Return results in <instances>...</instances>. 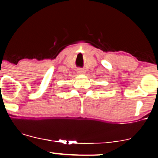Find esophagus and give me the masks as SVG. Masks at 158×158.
Returning a JSON list of instances; mask_svg holds the SVG:
<instances>
[{"instance_id": "1", "label": "esophagus", "mask_w": 158, "mask_h": 158, "mask_svg": "<svg viewBox=\"0 0 158 158\" xmlns=\"http://www.w3.org/2000/svg\"><path fill=\"white\" fill-rule=\"evenodd\" d=\"M77 73H80V74L84 73H85L84 69H82V68H78V69H77Z\"/></svg>"}]
</instances>
